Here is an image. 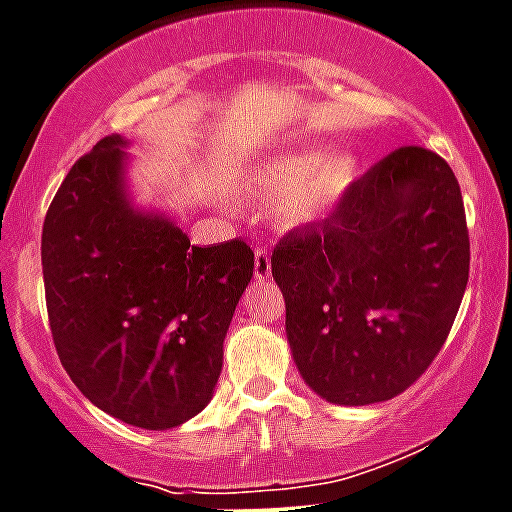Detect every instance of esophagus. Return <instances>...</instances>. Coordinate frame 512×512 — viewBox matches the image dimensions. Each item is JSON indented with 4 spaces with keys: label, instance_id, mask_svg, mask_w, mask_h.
I'll return each instance as SVG.
<instances>
[{
    "label": "esophagus",
    "instance_id": "esophagus-1",
    "mask_svg": "<svg viewBox=\"0 0 512 512\" xmlns=\"http://www.w3.org/2000/svg\"><path fill=\"white\" fill-rule=\"evenodd\" d=\"M253 274H256V279H259V281L269 279V274H271V253H269V248H264V246L256 248V261H253Z\"/></svg>",
    "mask_w": 512,
    "mask_h": 512
}]
</instances>
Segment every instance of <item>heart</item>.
I'll return each mask as SVG.
<instances>
[{
	"mask_svg": "<svg viewBox=\"0 0 512 512\" xmlns=\"http://www.w3.org/2000/svg\"><path fill=\"white\" fill-rule=\"evenodd\" d=\"M357 178L359 160L352 153H294L256 170L246 193L253 201H279L281 226L301 228L329 216Z\"/></svg>",
	"mask_w": 512,
	"mask_h": 512,
	"instance_id": "obj_1",
	"label": "heart"
}]
</instances>
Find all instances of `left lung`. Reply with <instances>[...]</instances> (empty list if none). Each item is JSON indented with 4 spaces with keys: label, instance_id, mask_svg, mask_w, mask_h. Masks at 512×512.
Returning a JSON list of instances; mask_svg holds the SVG:
<instances>
[{
    "label": "left lung",
    "instance_id": "8db88e82",
    "mask_svg": "<svg viewBox=\"0 0 512 512\" xmlns=\"http://www.w3.org/2000/svg\"><path fill=\"white\" fill-rule=\"evenodd\" d=\"M286 339L304 382L362 407L417 382L445 344L470 274L457 178L405 145L367 170L324 221L271 253Z\"/></svg>",
    "mask_w": 512,
    "mask_h": 512
}]
</instances>
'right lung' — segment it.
Masks as SVG:
<instances>
[{
  "label": "right lung",
  "mask_w": 512,
  "mask_h": 512,
  "mask_svg": "<svg viewBox=\"0 0 512 512\" xmlns=\"http://www.w3.org/2000/svg\"><path fill=\"white\" fill-rule=\"evenodd\" d=\"M128 140L102 138L52 198L42 228L47 314L60 362L92 405L170 430L211 402L223 339L253 276L246 241L191 246L125 186Z\"/></svg>",
  "instance_id": "obj_1"
}]
</instances>
